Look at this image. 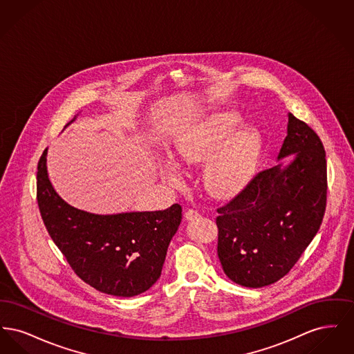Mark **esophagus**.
Returning a JSON list of instances; mask_svg holds the SVG:
<instances>
[{
  "label": "esophagus",
  "instance_id": "esophagus-1",
  "mask_svg": "<svg viewBox=\"0 0 354 354\" xmlns=\"http://www.w3.org/2000/svg\"><path fill=\"white\" fill-rule=\"evenodd\" d=\"M199 216H201V214H199V211H198V209H194V208H188V209L185 211V218L187 220L198 219Z\"/></svg>",
  "mask_w": 354,
  "mask_h": 354
}]
</instances>
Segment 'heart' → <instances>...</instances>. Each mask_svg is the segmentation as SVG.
<instances>
[{
    "mask_svg": "<svg viewBox=\"0 0 354 354\" xmlns=\"http://www.w3.org/2000/svg\"><path fill=\"white\" fill-rule=\"evenodd\" d=\"M240 119L235 114H223L198 129L180 136L175 147L179 166H194L209 160L227 143ZM261 151V136L256 129H245L227 143L219 156L205 171L208 188L215 195L232 194L241 188L252 175ZM166 179L179 183V175L172 166L163 169Z\"/></svg>",
    "mask_w": 354,
    "mask_h": 354,
    "instance_id": "heart-1",
    "label": "heart"
}]
</instances>
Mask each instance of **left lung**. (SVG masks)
I'll list each match as a JSON object with an SVG mask.
<instances>
[{
    "mask_svg": "<svg viewBox=\"0 0 354 354\" xmlns=\"http://www.w3.org/2000/svg\"><path fill=\"white\" fill-rule=\"evenodd\" d=\"M218 208V256L224 273L248 288L270 286L297 263L320 228L326 207V159L319 135L288 114L277 159Z\"/></svg>",
    "mask_w": 354,
    "mask_h": 354,
    "instance_id": "1",
    "label": "left lung"
}]
</instances>
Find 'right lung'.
I'll list each match as a JSON object with an SVG mask.
<instances>
[{
    "mask_svg": "<svg viewBox=\"0 0 354 354\" xmlns=\"http://www.w3.org/2000/svg\"><path fill=\"white\" fill-rule=\"evenodd\" d=\"M46 153L48 149L38 162L37 202L49 235L70 267L86 284L107 295L133 297L150 289L182 221V207L117 215L74 208L53 188Z\"/></svg>",
    "mask_w": 354,
    "mask_h": 354,
    "instance_id": "add662e5",
    "label": "right lung"
}]
</instances>
